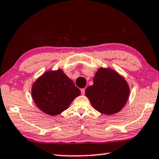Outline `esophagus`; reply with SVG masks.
Returning <instances> with one entry per match:
<instances>
[{
    "label": "esophagus",
    "instance_id": "34e87169",
    "mask_svg": "<svg viewBox=\"0 0 159 159\" xmlns=\"http://www.w3.org/2000/svg\"><path fill=\"white\" fill-rule=\"evenodd\" d=\"M80 92H81V94L82 95H84V94H85V89H82L81 90H80Z\"/></svg>",
    "mask_w": 159,
    "mask_h": 159
}]
</instances>
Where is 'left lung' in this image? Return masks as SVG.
I'll list each match as a JSON object with an SVG mask.
<instances>
[{"label":"left lung","instance_id":"left-lung-1","mask_svg":"<svg viewBox=\"0 0 159 159\" xmlns=\"http://www.w3.org/2000/svg\"><path fill=\"white\" fill-rule=\"evenodd\" d=\"M93 85L85 90L92 107L106 115L120 111L128 100L130 89L123 76L110 67H99Z\"/></svg>","mask_w":159,"mask_h":159}]
</instances>
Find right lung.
Segmentation results:
<instances>
[{
    "label": "right lung",
    "instance_id": "1",
    "mask_svg": "<svg viewBox=\"0 0 159 159\" xmlns=\"http://www.w3.org/2000/svg\"><path fill=\"white\" fill-rule=\"evenodd\" d=\"M80 95V89L61 68L46 71L32 87L34 103L43 112L51 116L66 110L74 98Z\"/></svg>",
    "mask_w": 159,
    "mask_h": 159
}]
</instances>
